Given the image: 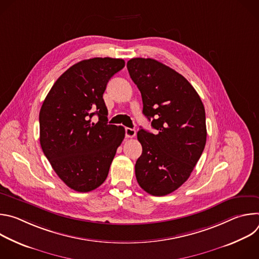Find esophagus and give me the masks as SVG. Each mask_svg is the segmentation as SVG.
Wrapping results in <instances>:
<instances>
[{
  "mask_svg": "<svg viewBox=\"0 0 259 259\" xmlns=\"http://www.w3.org/2000/svg\"><path fill=\"white\" fill-rule=\"evenodd\" d=\"M125 134L128 138H133L136 135V130L132 128H125Z\"/></svg>",
  "mask_w": 259,
  "mask_h": 259,
  "instance_id": "34e87169",
  "label": "esophagus"
}]
</instances>
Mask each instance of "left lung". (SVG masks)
I'll return each instance as SVG.
<instances>
[{"mask_svg":"<svg viewBox=\"0 0 259 259\" xmlns=\"http://www.w3.org/2000/svg\"><path fill=\"white\" fill-rule=\"evenodd\" d=\"M127 68L141 93L142 113L157 130L137 132L142 154L136 179L146 193L166 196L189 179L204 151L205 108L190 82L158 60L132 58Z\"/></svg>","mask_w":259,"mask_h":259,"instance_id":"8db88e82","label":"left lung"}]
</instances>
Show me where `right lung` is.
Here are the masks:
<instances>
[{
  "label": "right lung",
  "mask_w": 259,
  "mask_h": 259,
  "mask_svg": "<svg viewBox=\"0 0 259 259\" xmlns=\"http://www.w3.org/2000/svg\"><path fill=\"white\" fill-rule=\"evenodd\" d=\"M125 66L120 58L95 57L65 70L40 110V143L58 177L71 190L87 193L107 177L125 137L122 126L107 124L102 95L107 82ZM94 115L99 117L95 123Z\"/></svg>",
  "instance_id": "obj_1"
}]
</instances>
